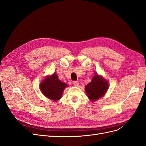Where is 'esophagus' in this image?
Segmentation results:
<instances>
[{
  "instance_id": "34e87169",
  "label": "esophagus",
  "mask_w": 146,
  "mask_h": 146,
  "mask_svg": "<svg viewBox=\"0 0 146 146\" xmlns=\"http://www.w3.org/2000/svg\"><path fill=\"white\" fill-rule=\"evenodd\" d=\"M73 84L74 85V86H78V81H74L73 82Z\"/></svg>"
}]
</instances>
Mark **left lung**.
Segmentation results:
<instances>
[{
	"instance_id": "left-lung-1",
	"label": "left lung",
	"mask_w": 146,
	"mask_h": 146,
	"mask_svg": "<svg viewBox=\"0 0 146 146\" xmlns=\"http://www.w3.org/2000/svg\"><path fill=\"white\" fill-rule=\"evenodd\" d=\"M108 88V82L96 74L91 82L85 86V91L89 99L91 101H95L105 94Z\"/></svg>"
}]
</instances>
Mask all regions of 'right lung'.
<instances>
[{
	"label": "right lung",
	"instance_id": "add662e5",
	"mask_svg": "<svg viewBox=\"0 0 146 146\" xmlns=\"http://www.w3.org/2000/svg\"><path fill=\"white\" fill-rule=\"evenodd\" d=\"M66 86L67 85L61 82L56 74H54L44 79L41 83L40 89L43 94L48 99L58 100L61 98L63 91Z\"/></svg>",
	"mask_w": 146,
	"mask_h": 146
}]
</instances>
